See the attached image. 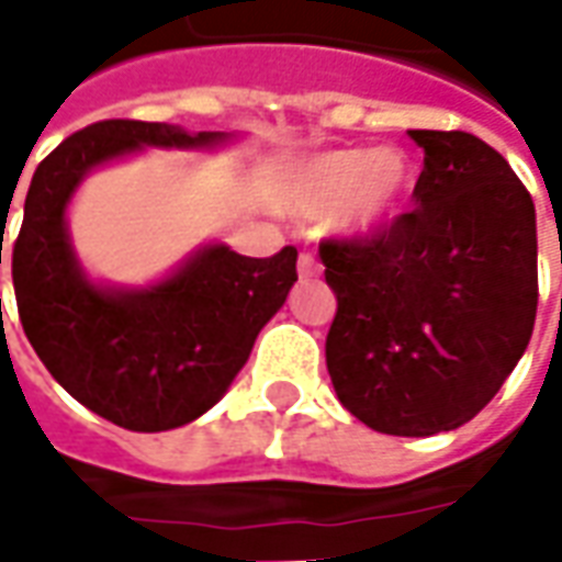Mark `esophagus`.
<instances>
[{"label":"esophagus","instance_id":"34e87169","mask_svg":"<svg viewBox=\"0 0 562 562\" xmlns=\"http://www.w3.org/2000/svg\"><path fill=\"white\" fill-rule=\"evenodd\" d=\"M297 277L301 280H316L318 277V261L310 252H301L297 256Z\"/></svg>","mask_w":562,"mask_h":562}]
</instances>
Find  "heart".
I'll list each match as a JSON object with an SVG mask.
<instances>
[{
    "label": "heart",
    "instance_id": "b5f03b06",
    "mask_svg": "<svg viewBox=\"0 0 562 562\" xmlns=\"http://www.w3.org/2000/svg\"><path fill=\"white\" fill-rule=\"evenodd\" d=\"M413 186L415 168L403 149H325L289 173L282 207L297 220H318L334 209L337 232L370 237L401 220Z\"/></svg>",
    "mask_w": 562,
    "mask_h": 562
}]
</instances>
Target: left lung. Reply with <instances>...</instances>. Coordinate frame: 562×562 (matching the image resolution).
Wrapping results in <instances>:
<instances>
[{"instance_id": "obj_1", "label": "left lung", "mask_w": 562, "mask_h": 562, "mask_svg": "<svg viewBox=\"0 0 562 562\" xmlns=\"http://www.w3.org/2000/svg\"><path fill=\"white\" fill-rule=\"evenodd\" d=\"M415 210L370 240H325L337 294L325 358L349 413L391 436H434L482 413L536 322V207L470 132L413 128Z\"/></svg>"}]
</instances>
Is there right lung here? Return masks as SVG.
Instances as JSON below:
<instances>
[{
  "instance_id": "right-lung-1",
  "label": "right lung",
  "mask_w": 562,
  "mask_h": 562,
  "mask_svg": "<svg viewBox=\"0 0 562 562\" xmlns=\"http://www.w3.org/2000/svg\"><path fill=\"white\" fill-rule=\"evenodd\" d=\"M232 140L234 132L104 120L63 140L32 173L11 252L20 322L50 376L116 427L159 434L216 406L297 282V249L246 258L207 244L149 285H108L80 265L68 204L87 173L147 147L220 149Z\"/></svg>"
}]
</instances>
